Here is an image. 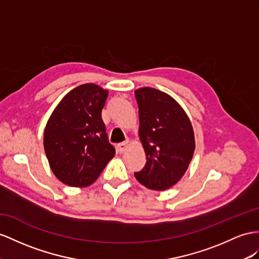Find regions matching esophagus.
Wrapping results in <instances>:
<instances>
[{"mask_svg":"<svg viewBox=\"0 0 259 259\" xmlns=\"http://www.w3.org/2000/svg\"><path fill=\"white\" fill-rule=\"evenodd\" d=\"M128 143H129L128 140H125V141H123V142L119 143V144L117 145L118 151L120 152V153H123V152H124L125 150H127V148H128Z\"/></svg>","mask_w":259,"mask_h":259,"instance_id":"34e87169","label":"esophagus"}]
</instances>
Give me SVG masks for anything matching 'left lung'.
<instances>
[{"label":"left lung","instance_id":"8db88e82","mask_svg":"<svg viewBox=\"0 0 259 259\" xmlns=\"http://www.w3.org/2000/svg\"><path fill=\"white\" fill-rule=\"evenodd\" d=\"M139 107V137L147 155L145 166L135 173L152 190H165L186 173L195 151L193 125L173 97L152 88L135 92Z\"/></svg>","mask_w":259,"mask_h":259}]
</instances>
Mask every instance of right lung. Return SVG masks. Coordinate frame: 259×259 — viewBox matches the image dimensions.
I'll return each instance as SVG.
<instances>
[{
	"instance_id": "obj_1",
	"label": "right lung",
	"mask_w": 259,
	"mask_h": 259,
	"mask_svg": "<svg viewBox=\"0 0 259 259\" xmlns=\"http://www.w3.org/2000/svg\"><path fill=\"white\" fill-rule=\"evenodd\" d=\"M108 91L96 84L73 89L58 104L47 122L44 147L51 170L72 187L94 183L115 156L102 110Z\"/></svg>"
}]
</instances>
